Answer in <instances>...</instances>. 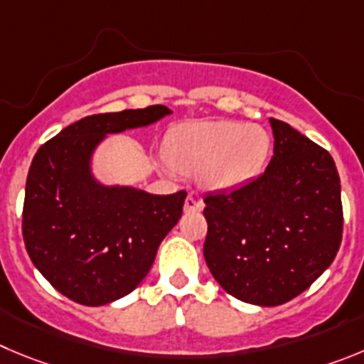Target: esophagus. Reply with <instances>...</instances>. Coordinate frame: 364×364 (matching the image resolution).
<instances>
[{
  "label": "esophagus",
  "mask_w": 364,
  "mask_h": 364,
  "mask_svg": "<svg viewBox=\"0 0 364 364\" xmlns=\"http://www.w3.org/2000/svg\"><path fill=\"white\" fill-rule=\"evenodd\" d=\"M203 206L205 205H203L199 199L193 198V196H188V198L185 199V212H201Z\"/></svg>",
  "instance_id": "esophagus-1"
}]
</instances>
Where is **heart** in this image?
Wrapping results in <instances>:
<instances>
[{
	"label": "heart",
	"instance_id": "b5f03b06",
	"mask_svg": "<svg viewBox=\"0 0 364 364\" xmlns=\"http://www.w3.org/2000/svg\"><path fill=\"white\" fill-rule=\"evenodd\" d=\"M271 138L260 125L242 122H203L183 125L166 144V158L179 171H201L203 185L233 190L262 171Z\"/></svg>",
	"mask_w": 364,
	"mask_h": 364
}]
</instances>
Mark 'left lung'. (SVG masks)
<instances>
[{
    "label": "left lung",
    "mask_w": 364,
    "mask_h": 364,
    "mask_svg": "<svg viewBox=\"0 0 364 364\" xmlns=\"http://www.w3.org/2000/svg\"><path fill=\"white\" fill-rule=\"evenodd\" d=\"M273 158L257 179L206 196V266L237 300L274 307L311 287L336 259L343 208L338 168L325 149L269 118Z\"/></svg>",
    "instance_id": "1"
}]
</instances>
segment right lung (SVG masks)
Masks as SVG:
<instances>
[{
    "label": "right lung",
    "instance_id": "add662e5",
    "mask_svg": "<svg viewBox=\"0 0 364 364\" xmlns=\"http://www.w3.org/2000/svg\"><path fill=\"white\" fill-rule=\"evenodd\" d=\"M168 114L165 105H151L86 117L33 156L23 239L33 266L70 300L98 307L127 296L178 224L185 190L154 196L131 185H105L93 172L95 152L107 136L147 127Z\"/></svg>",
    "mask_w": 364,
    "mask_h": 364
}]
</instances>
